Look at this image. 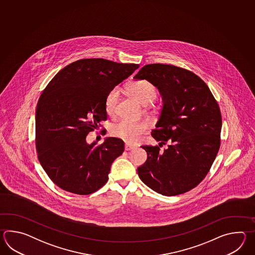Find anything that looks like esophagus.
I'll return each instance as SVG.
<instances>
[{
  "label": "esophagus",
  "instance_id": "obj_1",
  "mask_svg": "<svg viewBox=\"0 0 255 255\" xmlns=\"http://www.w3.org/2000/svg\"><path fill=\"white\" fill-rule=\"evenodd\" d=\"M135 146H132V145H129V144H126L125 145V150H127V151H129V150H133V149H135Z\"/></svg>",
  "mask_w": 255,
  "mask_h": 255
}]
</instances>
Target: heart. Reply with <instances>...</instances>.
<instances>
[{
    "label": "heart",
    "instance_id": "heart-1",
    "mask_svg": "<svg viewBox=\"0 0 255 255\" xmlns=\"http://www.w3.org/2000/svg\"><path fill=\"white\" fill-rule=\"evenodd\" d=\"M128 89L131 96L142 105L150 103L157 96V87L147 80L132 82L128 85ZM120 95V89L119 87H114L107 95L105 99V110L109 116L112 117L116 113ZM147 128L148 124L146 121L134 122L123 120L112 126L110 132L116 137L127 141L128 143H135Z\"/></svg>",
    "mask_w": 255,
    "mask_h": 255
}]
</instances>
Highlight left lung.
I'll return each instance as SVG.
<instances>
[{"label":"left lung","mask_w":255,"mask_h":255,"mask_svg":"<svg viewBox=\"0 0 255 255\" xmlns=\"http://www.w3.org/2000/svg\"><path fill=\"white\" fill-rule=\"evenodd\" d=\"M135 80L151 82L162 109L151 135L160 146H141L147 155L137 168L141 180L165 196L182 194L205 178L220 148L222 115L210 88L192 72L174 65L143 66ZM168 141V148L160 147Z\"/></svg>","instance_id":"1"}]
</instances>
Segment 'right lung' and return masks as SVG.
I'll use <instances>...</instances> for the list:
<instances>
[{
    "instance_id": "right-lung-1",
    "label": "right lung",
    "mask_w": 255,
    "mask_h": 255,
    "mask_svg": "<svg viewBox=\"0 0 255 255\" xmlns=\"http://www.w3.org/2000/svg\"><path fill=\"white\" fill-rule=\"evenodd\" d=\"M139 67L102 58L66 65L50 81L35 112L39 161L54 184L87 195L109 179L110 167L124 151V142L109 136L97 146L87 135L107 120L105 99L111 89Z\"/></svg>"
}]
</instances>
